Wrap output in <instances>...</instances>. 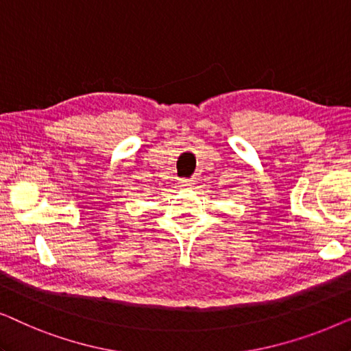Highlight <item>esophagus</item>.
<instances>
[{
    "label": "esophagus",
    "mask_w": 351,
    "mask_h": 351,
    "mask_svg": "<svg viewBox=\"0 0 351 351\" xmlns=\"http://www.w3.org/2000/svg\"><path fill=\"white\" fill-rule=\"evenodd\" d=\"M193 185H195V180H191V179L180 180V186H184V189H190V186H193Z\"/></svg>",
    "instance_id": "obj_1"
}]
</instances>
